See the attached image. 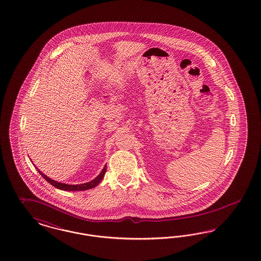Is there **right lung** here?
Returning <instances> with one entry per match:
<instances>
[{
  "label": "right lung",
  "instance_id": "1",
  "mask_svg": "<svg viewBox=\"0 0 261 261\" xmlns=\"http://www.w3.org/2000/svg\"><path fill=\"white\" fill-rule=\"evenodd\" d=\"M37 168V167H36ZM38 169V168H37ZM39 173L42 175V177L48 181L50 185H53L54 188H58V189H61V190H66V191H82V190H87V189H90V188H93L98 186L101 180L103 179L105 174H106V171H107V165H105L104 169L102 170V172L97 176V177L94 178L93 180L91 181H88V182H85V184H82V185H67V184H62V182H58L56 180H53L51 178H49L48 177H46L42 171H40L38 169Z\"/></svg>",
  "mask_w": 261,
  "mask_h": 261
}]
</instances>
